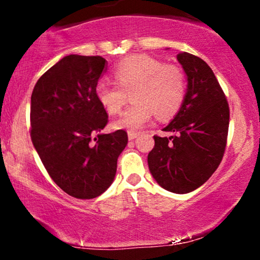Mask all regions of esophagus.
<instances>
[{
	"mask_svg": "<svg viewBox=\"0 0 260 260\" xmlns=\"http://www.w3.org/2000/svg\"><path fill=\"white\" fill-rule=\"evenodd\" d=\"M138 136H139V134L136 133V132H128V139H129V140L136 139Z\"/></svg>",
	"mask_w": 260,
	"mask_h": 260,
	"instance_id": "1",
	"label": "esophagus"
}]
</instances>
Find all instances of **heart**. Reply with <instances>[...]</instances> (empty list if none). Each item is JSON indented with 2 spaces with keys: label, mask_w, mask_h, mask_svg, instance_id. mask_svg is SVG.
I'll return each instance as SVG.
<instances>
[{
  "label": "heart",
  "mask_w": 260,
  "mask_h": 260,
  "mask_svg": "<svg viewBox=\"0 0 260 260\" xmlns=\"http://www.w3.org/2000/svg\"><path fill=\"white\" fill-rule=\"evenodd\" d=\"M116 83L100 80L95 96L110 115H116L126 105L127 94L132 92L133 105L117 120L115 129L133 132L144 127L151 117L168 120L180 110L186 94V77L176 66H168L151 56L127 57L115 67Z\"/></svg>",
  "instance_id": "obj_1"
}]
</instances>
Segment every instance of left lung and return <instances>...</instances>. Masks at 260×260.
I'll return each mask as SVG.
<instances>
[{
    "label": "left lung",
    "mask_w": 260,
    "mask_h": 260,
    "mask_svg": "<svg viewBox=\"0 0 260 260\" xmlns=\"http://www.w3.org/2000/svg\"><path fill=\"white\" fill-rule=\"evenodd\" d=\"M177 59L187 77L186 95L174 120L162 129L175 136L154 137L148 165L164 189L184 194L204 184L221 162L230 110L207 62L188 52L178 53Z\"/></svg>",
    "instance_id": "left-lung-1"
}]
</instances>
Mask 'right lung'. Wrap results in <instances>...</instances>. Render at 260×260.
Returning <instances> with one entry per match:
<instances>
[{
	"instance_id": "right-lung-1",
	"label": "right lung",
	"mask_w": 260,
	"mask_h": 260,
	"mask_svg": "<svg viewBox=\"0 0 260 260\" xmlns=\"http://www.w3.org/2000/svg\"><path fill=\"white\" fill-rule=\"evenodd\" d=\"M106 63L101 56H64L40 77L31 94L35 150L53 182L78 199L96 198L111 186L128 143L122 129L101 133L109 117L95 86Z\"/></svg>"
}]
</instances>
